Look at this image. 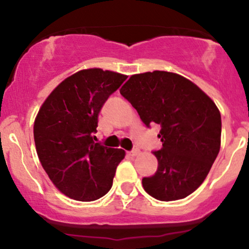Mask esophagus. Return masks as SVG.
Masks as SVG:
<instances>
[{
	"label": "esophagus",
	"instance_id": "obj_1",
	"mask_svg": "<svg viewBox=\"0 0 249 249\" xmlns=\"http://www.w3.org/2000/svg\"><path fill=\"white\" fill-rule=\"evenodd\" d=\"M139 153H141V151H139V148H133V150L131 151V152H128V154H130V156H132V157L138 156Z\"/></svg>",
	"mask_w": 249,
	"mask_h": 249
}]
</instances>
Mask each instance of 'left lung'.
<instances>
[{"mask_svg": "<svg viewBox=\"0 0 249 249\" xmlns=\"http://www.w3.org/2000/svg\"><path fill=\"white\" fill-rule=\"evenodd\" d=\"M119 91L146 126L161 127L162 147L153 152L158 170L142 178L144 190L161 201L186 198L206 179L220 151L215 103L190 79L167 71L132 75Z\"/></svg>", "mask_w": 249, "mask_h": 249, "instance_id": "left-lung-1", "label": "left lung"}]
</instances>
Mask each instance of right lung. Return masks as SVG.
Segmentation results:
<instances>
[{
	"label": "right lung",
	"instance_id": "1",
	"mask_svg": "<svg viewBox=\"0 0 249 249\" xmlns=\"http://www.w3.org/2000/svg\"><path fill=\"white\" fill-rule=\"evenodd\" d=\"M126 75L99 68L73 73L53 89L34 123L37 156L53 184L78 201H93L112 186L122 148L93 142L99 111Z\"/></svg>",
	"mask_w": 249,
	"mask_h": 249
}]
</instances>
